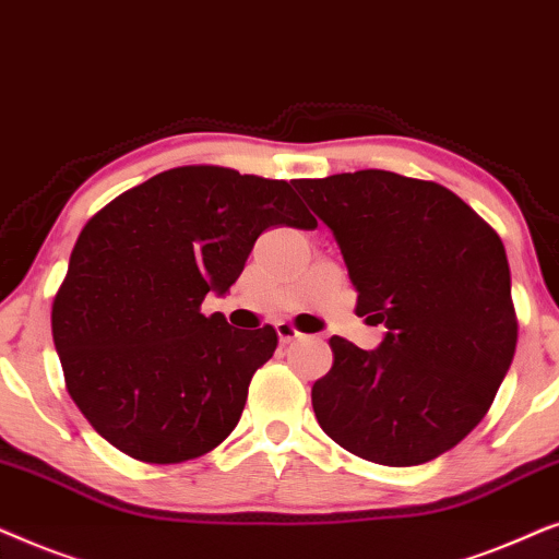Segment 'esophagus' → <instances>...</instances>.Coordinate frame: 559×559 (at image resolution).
I'll use <instances>...</instances> for the list:
<instances>
[{
    "label": "esophagus",
    "instance_id": "obj_1",
    "mask_svg": "<svg viewBox=\"0 0 559 559\" xmlns=\"http://www.w3.org/2000/svg\"><path fill=\"white\" fill-rule=\"evenodd\" d=\"M275 332H278V340L284 342V345H288V342H294V340L301 337V332L296 330L292 322H278V324H275Z\"/></svg>",
    "mask_w": 559,
    "mask_h": 559
}]
</instances>
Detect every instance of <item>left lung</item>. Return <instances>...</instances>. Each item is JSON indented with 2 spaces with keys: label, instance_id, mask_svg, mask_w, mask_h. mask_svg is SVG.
Listing matches in <instances>:
<instances>
[{
  "label": "left lung",
  "instance_id": "1",
  "mask_svg": "<svg viewBox=\"0 0 559 559\" xmlns=\"http://www.w3.org/2000/svg\"><path fill=\"white\" fill-rule=\"evenodd\" d=\"M294 186L337 240L355 311L389 330L376 349L330 340L319 427L378 465L440 457L478 427L516 349L501 237L450 189L391 170Z\"/></svg>",
  "mask_w": 559,
  "mask_h": 559
}]
</instances>
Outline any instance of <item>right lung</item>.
I'll return each instance as SVG.
<instances>
[{
    "instance_id": "right-lung-1",
    "label": "right lung",
    "mask_w": 559,
    "mask_h": 559,
    "mask_svg": "<svg viewBox=\"0 0 559 559\" xmlns=\"http://www.w3.org/2000/svg\"><path fill=\"white\" fill-rule=\"evenodd\" d=\"M317 219L292 183L233 168L183 166L124 191L81 229L53 301L66 389L124 455L153 465L193 460L237 427L275 330L206 317L267 227Z\"/></svg>"
}]
</instances>
